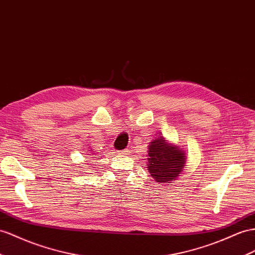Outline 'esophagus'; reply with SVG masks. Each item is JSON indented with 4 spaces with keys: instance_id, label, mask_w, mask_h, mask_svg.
I'll use <instances>...</instances> for the list:
<instances>
[{
    "instance_id": "34e87169",
    "label": "esophagus",
    "mask_w": 255,
    "mask_h": 255,
    "mask_svg": "<svg viewBox=\"0 0 255 255\" xmlns=\"http://www.w3.org/2000/svg\"><path fill=\"white\" fill-rule=\"evenodd\" d=\"M120 154H122V155H129V154H130V151H129L128 148H126V149H123V151H121Z\"/></svg>"
}]
</instances>
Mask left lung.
Instances as JSON below:
<instances>
[{"label": "left lung", "instance_id": "obj_1", "mask_svg": "<svg viewBox=\"0 0 255 255\" xmlns=\"http://www.w3.org/2000/svg\"><path fill=\"white\" fill-rule=\"evenodd\" d=\"M147 170L157 183H173L186 164V154L180 145L157 136L152 140L147 151Z\"/></svg>", "mask_w": 255, "mask_h": 255}]
</instances>
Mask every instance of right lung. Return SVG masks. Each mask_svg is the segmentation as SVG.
<instances>
[{
    "instance_id": "right-lung-1",
    "label": "right lung",
    "mask_w": 255,
    "mask_h": 255,
    "mask_svg": "<svg viewBox=\"0 0 255 255\" xmlns=\"http://www.w3.org/2000/svg\"><path fill=\"white\" fill-rule=\"evenodd\" d=\"M90 149H91V148H90Z\"/></svg>"
}]
</instances>
